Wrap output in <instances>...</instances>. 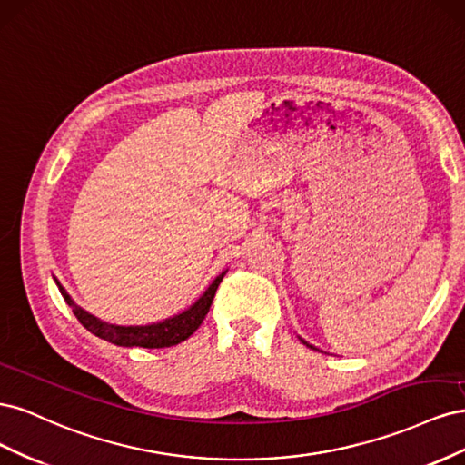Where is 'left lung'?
Segmentation results:
<instances>
[{
  "label": "left lung",
  "instance_id": "1",
  "mask_svg": "<svg viewBox=\"0 0 465 465\" xmlns=\"http://www.w3.org/2000/svg\"><path fill=\"white\" fill-rule=\"evenodd\" d=\"M308 347H311V349H314V347H312V345H308Z\"/></svg>",
  "mask_w": 465,
  "mask_h": 465
}]
</instances>
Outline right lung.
<instances>
[{
	"mask_svg": "<svg viewBox=\"0 0 465 465\" xmlns=\"http://www.w3.org/2000/svg\"><path fill=\"white\" fill-rule=\"evenodd\" d=\"M223 275L224 273H221L213 281V283L209 285V289L202 294L200 301L193 306H190L188 311H184L174 318H168L164 322L151 323V326H114V323H106L103 320L94 318L87 311H83V308H79L60 283H58V287H60V292L65 299V302L72 306L74 314L83 323V328H87L96 337H101V340H106V341L120 345V347L161 349V347H173V345L182 343L202 326L205 314L209 312V306H211V302H213L217 287L223 281Z\"/></svg>",
	"mask_w": 465,
	"mask_h": 465,
	"instance_id": "1",
	"label": "right lung"
}]
</instances>
